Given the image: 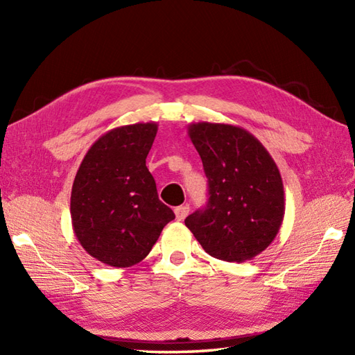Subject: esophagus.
Wrapping results in <instances>:
<instances>
[{
    "instance_id": "esophagus-1",
    "label": "esophagus",
    "mask_w": 355,
    "mask_h": 355,
    "mask_svg": "<svg viewBox=\"0 0 355 355\" xmlns=\"http://www.w3.org/2000/svg\"><path fill=\"white\" fill-rule=\"evenodd\" d=\"M173 212H175V218L178 221H183L184 218L187 216V214H189V206H187V205L178 206V207L173 209Z\"/></svg>"
}]
</instances>
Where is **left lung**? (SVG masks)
Masks as SVG:
<instances>
[{
	"mask_svg": "<svg viewBox=\"0 0 355 355\" xmlns=\"http://www.w3.org/2000/svg\"><path fill=\"white\" fill-rule=\"evenodd\" d=\"M209 182V201L184 220L216 259L244 262L273 243L284 220V184L268 150L244 128L198 122L187 128Z\"/></svg>",
	"mask_w": 355,
	"mask_h": 355,
	"instance_id": "obj_1",
	"label": "left lung"
}]
</instances>
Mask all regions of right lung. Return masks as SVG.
I'll use <instances>...</instances> for the list:
<instances>
[{"instance_id": "obj_1", "label": "right lung", "mask_w": 355, "mask_h": 355, "mask_svg": "<svg viewBox=\"0 0 355 355\" xmlns=\"http://www.w3.org/2000/svg\"><path fill=\"white\" fill-rule=\"evenodd\" d=\"M155 122L114 128L82 160L71 189V224L80 245L111 267H132L148 256L175 215L158 200L146 157Z\"/></svg>"}]
</instances>
